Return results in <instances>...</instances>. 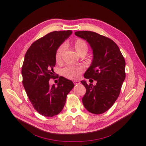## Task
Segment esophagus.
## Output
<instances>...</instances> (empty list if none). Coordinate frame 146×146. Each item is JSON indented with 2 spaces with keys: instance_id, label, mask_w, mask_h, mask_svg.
Masks as SVG:
<instances>
[{
  "instance_id": "1",
  "label": "esophagus",
  "mask_w": 146,
  "mask_h": 146,
  "mask_svg": "<svg viewBox=\"0 0 146 146\" xmlns=\"http://www.w3.org/2000/svg\"><path fill=\"white\" fill-rule=\"evenodd\" d=\"M73 83H74V84H75V85H78V84H80V82H79V81H77V80L73 81Z\"/></svg>"
}]
</instances>
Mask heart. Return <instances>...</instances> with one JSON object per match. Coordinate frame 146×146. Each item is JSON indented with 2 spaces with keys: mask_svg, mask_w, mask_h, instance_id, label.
Instances as JSON below:
<instances>
[{
  "mask_svg": "<svg viewBox=\"0 0 146 146\" xmlns=\"http://www.w3.org/2000/svg\"><path fill=\"white\" fill-rule=\"evenodd\" d=\"M73 48L76 51L78 55H84L87 53L88 50V46L85 40L82 38H75L71 42ZM64 51V46H60L56 50L55 54V59L57 64L62 62V55ZM84 69L81 66H68L63 69L62 73L66 78L71 79V80H76L82 73Z\"/></svg>",
  "mask_w": 146,
  "mask_h": 146,
  "instance_id": "1",
  "label": "heart"
}]
</instances>
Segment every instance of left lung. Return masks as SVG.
<instances>
[{
	"label": "left lung",
	"instance_id": "obj_1",
	"mask_svg": "<svg viewBox=\"0 0 146 146\" xmlns=\"http://www.w3.org/2000/svg\"><path fill=\"white\" fill-rule=\"evenodd\" d=\"M75 34L85 39L93 49L92 63L84 76L97 81L95 86L81 81L86 89L83 105L89 112L102 114L114 104L120 95L125 77V59L111 38L90 31H76Z\"/></svg>",
	"mask_w": 146,
	"mask_h": 146
}]
</instances>
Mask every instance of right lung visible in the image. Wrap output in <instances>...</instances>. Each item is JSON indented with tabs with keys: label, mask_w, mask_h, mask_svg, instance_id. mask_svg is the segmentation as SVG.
Returning a JSON list of instances; mask_svg holds the SVG:
<instances>
[{
	"label": "right lung",
	"mask_w": 146,
	"mask_h": 146,
	"mask_svg": "<svg viewBox=\"0 0 146 146\" xmlns=\"http://www.w3.org/2000/svg\"><path fill=\"white\" fill-rule=\"evenodd\" d=\"M72 33L71 30L53 31L31 44L24 57L23 84L33 108L46 117L58 115L62 110L68 94L75 86L71 80L59 76L57 87L49 86L55 73V54L60 44Z\"/></svg>",
	"instance_id": "right-lung-1"
}]
</instances>
